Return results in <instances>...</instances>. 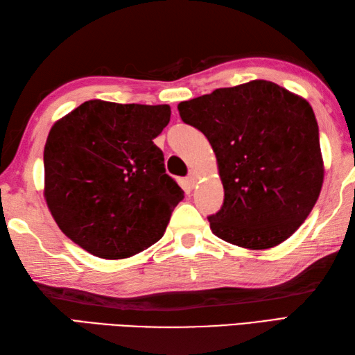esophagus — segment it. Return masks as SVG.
<instances>
[{"mask_svg":"<svg viewBox=\"0 0 355 355\" xmlns=\"http://www.w3.org/2000/svg\"><path fill=\"white\" fill-rule=\"evenodd\" d=\"M187 183H189L191 187H193L195 184H197V175H195L193 172H191L189 175H187Z\"/></svg>","mask_w":355,"mask_h":355,"instance_id":"1","label":"esophagus"}]
</instances>
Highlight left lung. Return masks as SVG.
<instances>
[{
    "label": "left lung",
    "mask_w": 355,
    "mask_h": 355,
    "mask_svg": "<svg viewBox=\"0 0 355 355\" xmlns=\"http://www.w3.org/2000/svg\"><path fill=\"white\" fill-rule=\"evenodd\" d=\"M206 135L224 186L207 216L218 238L250 250L284 243L310 215L323 183L311 105L270 80H252L178 103Z\"/></svg>",
    "instance_id": "8db88e82"
}]
</instances>
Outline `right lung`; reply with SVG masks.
<instances>
[{
	"instance_id": "1",
	"label": "right lung",
	"mask_w": 355,
	"mask_h": 355,
	"mask_svg": "<svg viewBox=\"0 0 355 355\" xmlns=\"http://www.w3.org/2000/svg\"><path fill=\"white\" fill-rule=\"evenodd\" d=\"M169 105L84 102L51 126L44 197L67 236L103 259H123L163 236L184 192L154 139Z\"/></svg>"
}]
</instances>
